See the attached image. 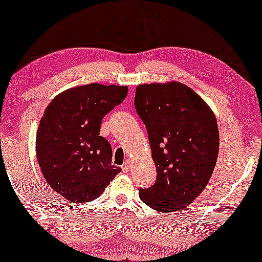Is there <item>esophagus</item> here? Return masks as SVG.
I'll use <instances>...</instances> for the list:
<instances>
[{
	"label": "esophagus",
	"mask_w": 262,
	"mask_h": 262,
	"mask_svg": "<svg viewBox=\"0 0 262 262\" xmlns=\"http://www.w3.org/2000/svg\"><path fill=\"white\" fill-rule=\"evenodd\" d=\"M130 167H131V160L127 159L126 162L122 165V170L123 172H128L130 171Z\"/></svg>",
	"instance_id": "1"
}]
</instances>
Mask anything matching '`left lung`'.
Returning <instances> with one entry per match:
<instances>
[{"label":"left lung","mask_w":262,"mask_h":262,"mask_svg":"<svg viewBox=\"0 0 262 262\" xmlns=\"http://www.w3.org/2000/svg\"><path fill=\"white\" fill-rule=\"evenodd\" d=\"M135 107L146 126L157 167L155 185L139 188L140 199L158 212L188 206L210 182L218 159L215 115L179 82L140 84Z\"/></svg>","instance_id":"obj_1"}]
</instances>
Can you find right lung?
Listing matches in <instances>:
<instances>
[{"instance_id": "add662e5", "label": "right lung", "mask_w": 262, "mask_h": 262, "mask_svg": "<svg viewBox=\"0 0 262 262\" xmlns=\"http://www.w3.org/2000/svg\"><path fill=\"white\" fill-rule=\"evenodd\" d=\"M126 95V85L91 83L61 92L47 106L36 135V156L47 183L64 199L95 200L120 172L111 165V145L99 128Z\"/></svg>"}]
</instances>
